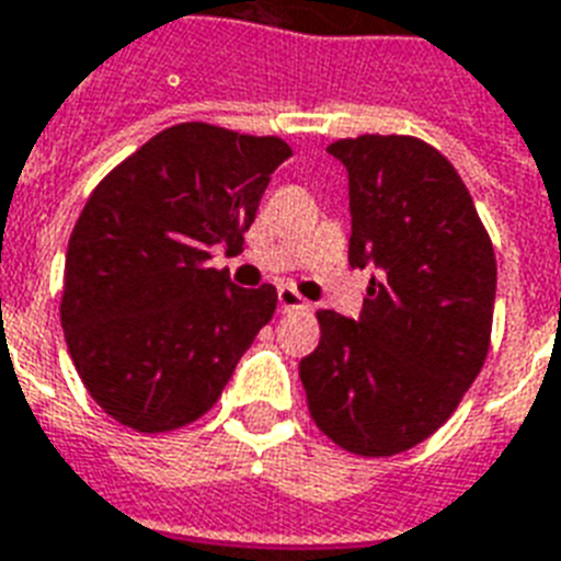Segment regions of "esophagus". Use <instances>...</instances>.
<instances>
[{"mask_svg": "<svg viewBox=\"0 0 561 561\" xmlns=\"http://www.w3.org/2000/svg\"><path fill=\"white\" fill-rule=\"evenodd\" d=\"M309 309V302L299 297L294 288H279V311L282 314H290V311H302Z\"/></svg>", "mask_w": 561, "mask_h": 561, "instance_id": "obj_1", "label": "esophagus"}]
</instances>
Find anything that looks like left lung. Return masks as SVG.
<instances>
[{
  "label": "left lung",
  "instance_id": "obj_1",
  "mask_svg": "<svg viewBox=\"0 0 561 561\" xmlns=\"http://www.w3.org/2000/svg\"><path fill=\"white\" fill-rule=\"evenodd\" d=\"M350 176V264L376 267L358 320L318 311L299 362L318 430L356 456H394L442 426L485 365L494 247L456 167L409 135L329 147Z\"/></svg>",
  "mask_w": 561,
  "mask_h": 561
}]
</instances>
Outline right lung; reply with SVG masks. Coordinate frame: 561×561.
<instances>
[{
  "label": "right lung",
  "mask_w": 561,
  "mask_h": 561,
  "mask_svg": "<svg viewBox=\"0 0 561 561\" xmlns=\"http://www.w3.org/2000/svg\"><path fill=\"white\" fill-rule=\"evenodd\" d=\"M282 138L179 123L111 170L67 247L61 327L81 382L135 433H173L224 394L276 288H238L208 264L238 252Z\"/></svg>",
  "instance_id": "obj_1"
}]
</instances>
